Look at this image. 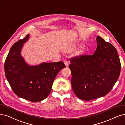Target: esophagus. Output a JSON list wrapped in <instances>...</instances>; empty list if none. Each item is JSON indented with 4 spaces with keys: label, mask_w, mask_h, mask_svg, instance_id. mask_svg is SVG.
Here are the masks:
<instances>
[{
    "label": "esophagus",
    "mask_w": 125,
    "mask_h": 125,
    "mask_svg": "<svg viewBox=\"0 0 125 125\" xmlns=\"http://www.w3.org/2000/svg\"><path fill=\"white\" fill-rule=\"evenodd\" d=\"M64 64H65V66H66V67H67V66H68V61H67L66 60H64Z\"/></svg>",
    "instance_id": "1"
}]
</instances>
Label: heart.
<instances>
[{
  "label": "heart",
  "mask_w": 125,
  "mask_h": 125,
  "mask_svg": "<svg viewBox=\"0 0 125 125\" xmlns=\"http://www.w3.org/2000/svg\"><path fill=\"white\" fill-rule=\"evenodd\" d=\"M81 45H82L81 44H78V46H81ZM75 47H73V48H75ZM85 47H82L79 50V52H78V55H82V54H83V53L85 52Z\"/></svg>",
  "instance_id": "b5f03b06"
}]
</instances>
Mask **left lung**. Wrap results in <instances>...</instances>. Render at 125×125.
Instances as JSON below:
<instances>
[{
	"label": "left lung",
	"instance_id": "8db88e82",
	"mask_svg": "<svg viewBox=\"0 0 125 125\" xmlns=\"http://www.w3.org/2000/svg\"><path fill=\"white\" fill-rule=\"evenodd\" d=\"M93 55L71 59L72 87L78 98L91 100L107 95L117 81L121 65L114 46L100 36Z\"/></svg>",
	"mask_w": 125,
	"mask_h": 125
}]
</instances>
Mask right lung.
Returning <instances> with one entry per match:
<instances>
[{"label":"right lung","instance_id":"right-lung-1","mask_svg":"<svg viewBox=\"0 0 125 125\" xmlns=\"http://www.w3.org/2000/svg\"><path fill=\"white\" fill-rule=\"evenodd\" d=\"M29 38L28 34L12 46L4 62V72L8 81L17 96L39 102L47 97L54 79L65 65L61 61L29 65L21 55L24 44Z\"/></svg>","mask_w":125,"mask_h":125}]
</instances>
